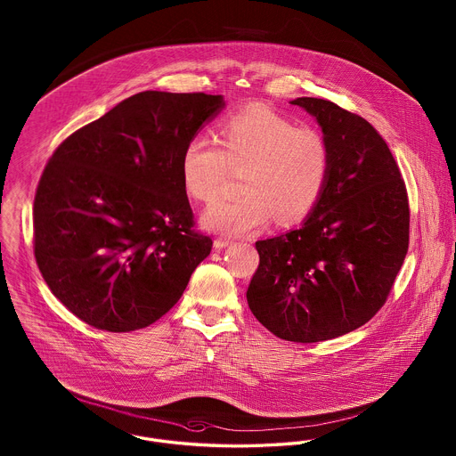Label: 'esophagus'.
<instances>
[{
	"instance_id": "34e87169",
	"label": "esophagus",
	"mask_w": 456,
	"mask_h": 456,
	"mask_svg": "<svg viewBox=\"0 0 456 456\" xmlns=\"http://www.w3.org/2000/svg\"><path fill=\"white\" fill-rule=\"evenodd\" d=\"M231 242H232L231 239L217 238L214 240V248H216V249H224V248H227Z\"/></svg>"
}]
</instances>
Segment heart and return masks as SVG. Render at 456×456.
<instances>
[{
  "mask_svg": "<svg viewBox=\"0 0 456 456\" xmlns=\"http://www.w3.org/2000/svg\"><path fill=\"white\" fill-rule=\"evenodd\" d=\"M220 145L191 136L179 160L183 188L198 201L217 196L224 175L242 169L244 195L218 201L201 216V225L225 236H242L265 227L275 214L283 222L305 217L325 191L331 152L325 136L266 106L253 104L227 116Z\"/></svg>",
  "mask_w": 456,
  "mask_h": 456,
  "instance_id": "heart-1",
  "label": "heart"
}]
</instances>
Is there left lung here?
I'll return each mask as SVG.
<instances>
[{"label": "left lung", "instance_id": "left-lung-1", "mask_svg": "<svg viewBox=\"0 0 456 456\" xmlns=\"http://www.w3.org/2000/svg\"><path fill=\"white\" fill-rule=\"evenodd\" d=\"M330 145L325 191L297 229L256 242L251 313L273 335L314 344L357 330L385 304L409 249V200L383 136L337 104L297 97Z\"/></svg>", "mask_w": 456, "mask_h": 456}]
</instances>
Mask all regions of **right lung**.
Masks as SVG:
<instances>
[{
    "mask_svg": "<svg viewBox=\"0 0 456 456\" xmlns=\"http://www.w3.org/2000/svg\"><path fill=\"white\" fill-rule=\"evenodd\" d=\"M224 95L134 94L53 153L34 200L36 261L87 325L133 331L177 303L212 239L191 231L179 160Z\"/></svg>",
    "mask_w": 456,
    "mask_h": 456,
    "instance_id": "add662e5",
    "label": "right lung"
}]
</instances>
